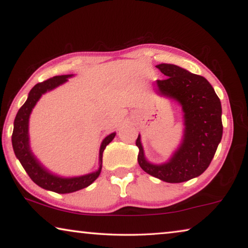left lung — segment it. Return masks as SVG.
Segmentation results:
<instances>
[{"label": "left lung", "instance_id": "obj_1", "mask_svg": "<svg viewBox=\"0 0 248 248\" xmlns=\"http://www.w3.org/2000/svg\"><path fill=\"white\" fill-rule=\"evenodd\" d=\"M156 68L167 77L156 81L159 94L182 107L183 136L169 159L157 164L146 158L139 134L136 141L139 148L138 162L145 173L163 182H187L208 169L221 142V102L203 77L175 64L161 63Z\"/></svg>", "mask_w": 248, "mask_h": 248}]
</instances>
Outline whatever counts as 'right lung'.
<instances>
[{
  "label": "right lung",
  "mask_w": 248,
  "mask_h": 248,
  "mask_svg": "<svg viewBox=\"0 0 248 248\" xmlns=\"http://www.w3.org/2000/svg\"><path fill=\"white\" fill-rule=\"evenodd\" d=\"M72 77H74V74L57 75L43 83L36 84L29 92L26 102L19 108L15 117L13 134H12V145H13L14 153L29 177L39 187L46 190L57 192V194H70V192L81 190L93 184L102 171L104 150L114 140L116 136V132H112L104 138L99 148L98 169L85 175L64 177V176L54 174L33 154L31 148V139H29V118H31L32 109L35 108L41 96L68 82V79Z\"/></svg>",
  "instance_id": "obj_1"
}]
</instances>
